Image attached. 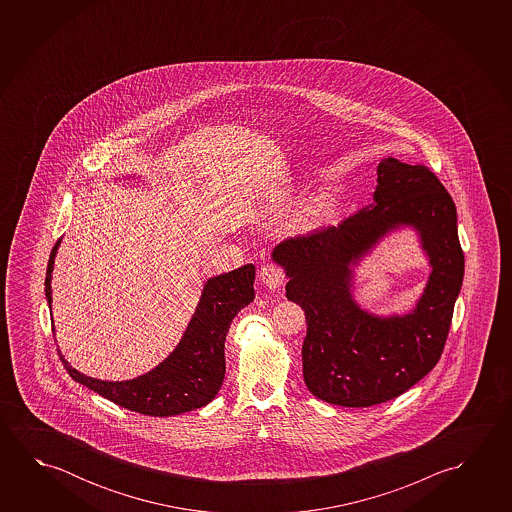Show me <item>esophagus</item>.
Masks as SVG:
<instances>
[{"mask_svg":"<svg viewBox=\"0 0 512 512\" xmlns=\"http://www.w3.org/2000/svg\"><path fill=\"white\" fill-rule=\"evenodd\" d=\"M260 282L268 289H280L287 282L284 269L277 264H264L259 271Z\"/></svg>","mask_w":512,"mask_h":512,"instance_id":"esophagus-1","label":"esophagus"}]
</instances>
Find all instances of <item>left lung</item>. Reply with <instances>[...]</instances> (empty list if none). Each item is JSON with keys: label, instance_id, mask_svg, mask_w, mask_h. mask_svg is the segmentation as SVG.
I'll use <instances>...</instances> for the list:
<instances>
[{"label": "left lung", "instance_id": "8db88e82", "mask_svg": "<svg viewBox=\"0 0 512 512\" xmlns=\"http://www.w3.org/2000/svg\"><path fill=\"white\" fill-rule=\"evenodd\" d=\"M375 203L337 227L289 237L273 250L287 269V300L305 310L303 378L319 400L371 407L411 389L441 359L464 277L452 196L427 166L384 159ZM411 224L422 235L433 273L412 315L377 319L349 294L347 268L389 229Z\"/></svg>", "mask_w": 512, "mask_h": 512}]
</instances>
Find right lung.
Here are the masks:
<instances>
[{
    "label": "right lung",
    "mask_w": 512,
    "mask_h": 512,
    "mask_svg": "<svg viewBox=\"0 0 512 512\" xmlns=\"http://www.w3.org/2000/svg\"><path fill=\"white\" fill-rule=\"evenodd\" d=\"M60 241L46 269V298L51 303V271ZM255 266L246 264L227 275L210 278L202 300L175 352L143 377L105 382L85 377L60 355L69 377L110 402L146 416H175L212 402L225 378V337L239 310L253 302Z\"/></svg>",
    "instance_id": "add662e5"
}]
</instances>
